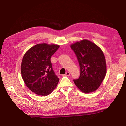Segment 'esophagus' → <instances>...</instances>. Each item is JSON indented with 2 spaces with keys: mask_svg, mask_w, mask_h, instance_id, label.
<instances>
[{
  "mask_svg": "<svg viewBox=\"0 0 126 126\" xmlns=\"http://www.w3.org/2000/svg\"><path fill=\"white\" fill-rule=\"evenodd\" d=\"M70 75V72L69 71H67L66 72V74H64V76H68Z\"/></svg>",
  "mask_w": 126,
  "mask_h": 126,
  "instance_id": "1",
  "label": "esophagus"
}]
</instances>
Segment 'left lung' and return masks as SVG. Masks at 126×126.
Masks as SVG:
<instances>
[{
    "label": "left lung",
    "instance_id": "8db88e82",
    "mask_svg": "<svg viewBox=\"0 0 126 126\" xmlns=\"http://www.w3.org/2000/svg\"><path fill=\"white\" fill-rule=\"evenodd\" d=\"M70 47L80 68L79 78L74 80L75 85L83 93L94 92L101 85L106 75L104 53L96 44L87 39L76 42Z\"/></svg>",
    "mask_w": 126,
    "mask_h": 126
}]
</instances>
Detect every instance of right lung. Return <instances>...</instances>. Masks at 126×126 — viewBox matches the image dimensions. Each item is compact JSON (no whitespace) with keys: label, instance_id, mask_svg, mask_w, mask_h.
I'll return each instance as SVG.
<instances>
[{"label":"right lung","instance_id":"1","mask_svg":"<svg viewBox=\"0 0 126 126\" xmlns=\"http://www.w3.org/2000/svg\"><path fill=\"white\" fill-rule=\"evenodd\" d=\"M60 47L56 44H37L25 53L21 73L26 86L37 94L46 96L57 86L59 78L52 69L51 57Z\"/></svg>","mask_w":126,"mask_h":126}]
</instances>
